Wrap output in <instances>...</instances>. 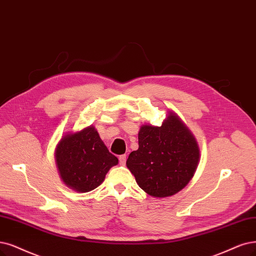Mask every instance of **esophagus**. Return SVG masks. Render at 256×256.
Returning a JSON list of instances; mask_svg holds the SVG:
<instances>
[{
    "instance_id": "obj_1",
    "label": "esophagus",
    "mask_w": 256,
    "mask_h": 256,
    "mask_svg": "<svg viewBox=\"0 0 256 256\" xmlns=\"http://www.w3.org/2000/svg\"><path fill=\"white\" fill-rule=\"evenodd\" d=\"M126 155L119 156V164L121 166H126Z\"/></svg>"
}]
</instances>
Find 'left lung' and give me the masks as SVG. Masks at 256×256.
I'll use <instances>...</instances> for the list:
<instances>
[{
    "label": "left lung",
    "instance_id": "1",
    "mask_svg": "<svg viewBox=\"0 0 256 256\" xmlns=\"http://www.w3.org/2000/svg\"><path fill=\"white\" fill-rule=\"evenodd\" d=\"M137 150L126 166L142 190L154 197H168L188 184L200 162V148L184 123L170 112L162 126L144 124Z\"/></svg>",
    "mask_w": 256,
    "mask_h": 256
}]
</instances>
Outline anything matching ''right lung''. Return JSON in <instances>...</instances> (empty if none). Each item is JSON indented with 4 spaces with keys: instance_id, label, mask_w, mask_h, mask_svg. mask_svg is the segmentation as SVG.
I'll list each match as a JSON object with an SVG mask.
<instances>
[{
    "instance_id": "right-lung-1",
    "label": "right lung",
    "mask_w": 256,
    "mask_h": 256,
    "mask_svg": "<svg viewBox=\"0 0 256 256\" xmlns=\"http://www.w3.org/2000/svg\"><path fill=\"white\" fill-rule=\"evenodd\" d=\"M54 157L63 182L80 193L99 186L110 168L118 164V158L108 152L92 126L64 135Z\"/></svg>"
}]
</instances>
